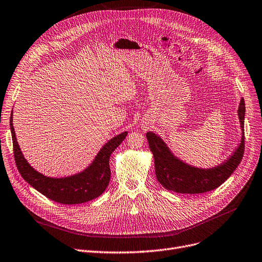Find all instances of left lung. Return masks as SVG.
I'll list each match as a JSON object with an SVG mask.
<instances>
[{"instance_id": "1", "label": "left lung", "mask_w": 262, "mask_h": 262, "mask_svg": "<svg viewBox=\"0 0 262 262\" xmlns=\"http://www.w3.org/2000/svg\"><path fill=\"white\" fill-rule=\"evenodd\" d=\"M237 117L241 127L240 143L224 162L210 168L196 167L182 161L170 150L161 136L147 132L146 138L154 157L155 174L161 185L180 194H202L222 185L241 163L244 153L245 103L243 98L238 105Z\"/></svg>"}]
</instances>
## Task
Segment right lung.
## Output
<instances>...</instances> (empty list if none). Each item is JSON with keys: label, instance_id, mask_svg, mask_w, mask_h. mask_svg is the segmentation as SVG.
<instances>
[{"label": "right lung", "instance_id": "obj_1", "mask_svg": "<svg viewBox=\"0 0 262 262\" xmlns=\"http://www.w3.org/2000/svg\"><path fill=\"white\" fill-rule=\"evenodd\" d=\"M9 123L15 161L21 177L43 196L63 204L83 203L103 194L109 184L111 177L109 167L110 155L127 136V132L125 130L108 140L101 146L93 162L82 171L68 177L53 178L37 171L25 158L17 141L13 124V111H11Z\"/></svg>", "mask_w": 262, "mask_h": 262}]
</instances>
